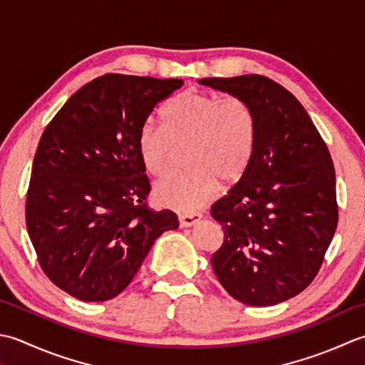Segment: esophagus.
<instances>
[{
    "mask_svg": "<svg viewBox=\"0 0 365 365\" xmlns=\"http://www.w3.org/2000/svg\"><path fill=\"white\" fill-rule=\"evenodd\" d=\"M200 219H202V214H200V212L181 214L180 215V224H181V227H192V225H195Z\"/></svg>",
    "mask_w": 365,
    "mask_h": 365,
    "instance_id": "34e87169",
    "label": "esophagus"
}]
</instances>
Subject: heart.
<instances>
[{"mask_svg":"<svg viewBox=\"0 0 365 365\" xmlns=\"http://www.w3.org/2000/svg\"><path fill=\"white\" fill-rule=\"evenodd\" d=\"M163 128L146 121L137 133V148L148 173L162 178L185 154L187 175L154 185V198L178 212L192 214L211 202L219 187L242 180L257 141V113L249 101L187 89L162 111Z\"/></svg>","mask_w":365,"mask_h":365,"instance_id":"b5f03b06","label":"heart"}]
</instances>
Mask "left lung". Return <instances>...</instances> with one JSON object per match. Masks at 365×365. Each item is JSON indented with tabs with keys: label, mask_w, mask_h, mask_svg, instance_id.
<instances>
[{
	"label": "left lung",
	"mask_w": 365,
	"mask_h": 365,
	"mask_svg": "<svg viewBox=\"0 0 365 365\" xmlns=\"http://www.w3.org/2000/svg\"><path fill=\"white\" fill-rule=\"evenodd\" d=\"M200 83L250 102L257 141L250 167L211 207L224 242L211 257L230 296L276 306L306 289L336 233V170L324 140L294 96L250 73Z\"/></svg>",
	"instance_id": "8db88e82"
}]
</instances>
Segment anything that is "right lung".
I'll return each mask as SVG.
<instances>
[{"label":"right lung","instance_id":"obj_1","mask_svg":"<svg viewBox=\"0 0 365 365\" xmlns=\"http://www.w3.org/2000/svg\"><path fill=\"white\" fill-rule=\"evenodd\" d=\"M184 83L106 73L81 86L37 145L26 192V228L42 271L85 302L128 287L151 245L178 228L154 211L137 133L154 107Z\"/></svg>","mask_w":365,"mask_h":365}]
</instances>
